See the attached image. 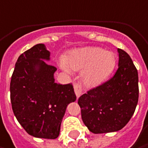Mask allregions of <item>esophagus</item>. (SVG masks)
<instances>
[{
    "instance_id": "34e87169",
    "label": "esophagus",
    "mask_w": 148,
    "mask_h": 148,
    "mask_svg": "<svg viewBox=\"0 0 148 148\" xmlns=\"http://www.w3.org/2000/svg\"><path fill=\"white\" fill-rule=\"evenodd\" d=\"M74 90H75V94L77 95V97H79L82 95L83 92V86L80 83H77L74 84Z\"/></svg>"
}]
</instances>
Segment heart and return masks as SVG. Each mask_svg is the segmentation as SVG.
I'll list each match as a JSON object with an SVG mask.
<instances>
[{"instance_id": "heart-1", "label": "heart", "mask_w": 148, "mask_h": 148, "mask_svg": "<svg viewBox=\"0 0 148 148\" xmlns=\"http://www.w3.org/2000/svg\"><path fill=\"white\" fill-rule=\"evenodd\" d=\"M66 65L76 71L83 70V78L88 86L103 82L113 71L116 59L113 53L101 47H84L75 50L66 59ZM65 68V65H63Z\"/></svg>"}]
</instances>
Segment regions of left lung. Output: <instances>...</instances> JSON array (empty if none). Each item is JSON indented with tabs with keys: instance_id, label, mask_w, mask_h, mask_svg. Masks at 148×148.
<instances>
[{
	"instance_id": "8db88e82",
	"label": "left lung",
	"mask_w": 148,
	"mask_h": 148,
	"mask_svg": "<svg viewBox=\"0 0 148 148\" xmlns=\"http://www.w3.org/2000/svg\"><path fill=\"white\" fill-rule=\"evenodd\" d=\"M119 68L107 81L90 88L78 99L84 124L95 134L118 131L133 116L138 102V71L123 49Z\"/></svg>"
}]
</instances>
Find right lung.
Returning <instances> with one entry per match:
<instances>
[{
	"instance_id": "right-lung-1",
	"label": "right lung",
	"mask_w": 148,
	"mask_h": 148,
	"mask_svg": "<svg viewBox=\"0 0 148 148\" xmlns=\"http://www.w3.org/2000/svg\"><path fill=\"white\" fill-rule=\"evenodd\" d=\"M43 44H36L18 59L10 83V99L13 113L29 135L56 139L69 103L76 101L72 83L54 81L55 66Z\"/></svg>"
}]
</instances>
